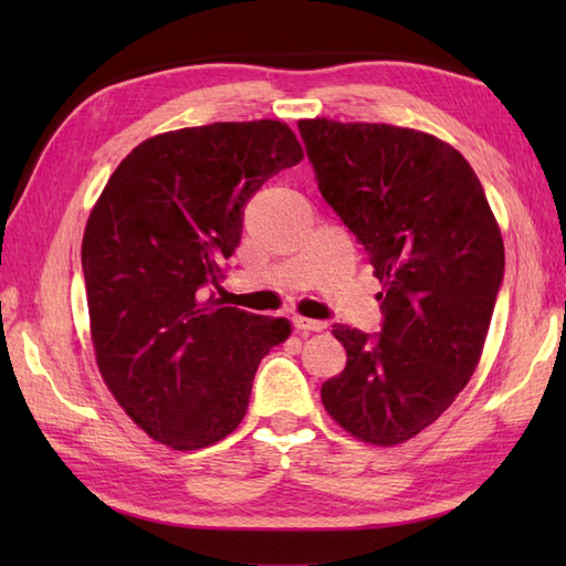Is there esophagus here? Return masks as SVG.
<instances>
[{
    "instance_id": "1",
    "label": "esophagus",
    "mask_w": 566,
    "mask_h": 566,
    "mask_svg": "<svg viewBox=\"0 0 566 566\" xmlns=\"http://www.w3.org/2000/svg\"><path fill=\"white\" fill-rule=\"evenodd\" d=\"M294 328L298 333H321L323 328H326V323L311 321V318H304V316H294Z\"/></svg>"
}]
</instances>
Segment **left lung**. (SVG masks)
<instances>
[{"label": "left lung", "instance_id": "1", "mask_svg": "<svg viewBox=\"0 0 566 566\" xmlns=\"http://www.w3.org/2000/svg\"><path fill=\"white\" fill-rule=\"evenodd\" d=\"M318 189L381 282V333L333 326L347 353L321 387L353 438L391 448L448 411L472 379L503 282V238L460 150L416 128L304 118Z\"/></svg>", "mask_w": 566, "mask_h": 566}]
</instances>
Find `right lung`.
Wrapping results in <instances>:
<instances>
[{
  "instance_id": "add662e5",
  "label": "right lung",
  "mask_w": 566,
  "mask_h": 566,
  "mask_svg": "<svg viewBox=\"0 0 566 566\" xmlns=\"http://www.w3.org/2000/svg\"><path fill=\"white\" fill-rule=\"evenodd\" d=\"M304 160L272 118L167 130L130 150L82 238L90 333L102 379L153 440L199 450L240 426L260 359L292 335L286 318L223 306L243 207Z\"/></svg>"
}]
</instances>
